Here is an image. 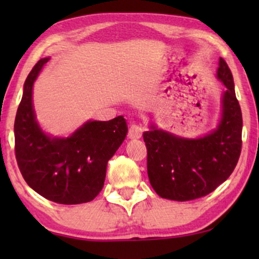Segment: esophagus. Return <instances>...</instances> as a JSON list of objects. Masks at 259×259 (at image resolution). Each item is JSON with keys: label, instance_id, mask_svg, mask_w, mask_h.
I'll use <instances>...</instances> for the list:
<instances>
[{"label": "esophagus", "instance_id": "esophagus-1", "mask_svg": "<svg viewBox=\"0 0 259 259\" xmlns=\"http://www.w3.org/2000/svg\"><path fill=\"white\" fill-rule=\"evenodd\" d=\"M143 132L144 130L141 128L139 125H137V123H132L128 130V138L130 139H139V138H141V136H143Z\"/></svg>", "mask_w": 259, "mask_h": 259}]
</instances>
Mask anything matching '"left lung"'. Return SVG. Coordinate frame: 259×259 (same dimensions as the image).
Returning a JSON list of instances; mask_svg holds the SVG:
<instances>
[{"mask_svg":"<svg viewBox=\"0 0 259 259\" xmlns=\"http://www.w3.org/2000/svg\"><path fill=\"white\" fill-rule=\"evenodd\" d=\"M217 77L225 84L223 114L217 130L198 139H185L151 126L144 132L147 175L165 199L193 200L207 196L231 176L242 151L243 119L233 76L219 59Z\"/></svg>","mask_w":259,"mask_h":259,"instance_id":"left-lung-1","label":"left lung"}]
</instances>
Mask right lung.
I'll return each mask as SVG.
<instances>
[{
  "mask_svg": "<svg viewBox=\"0 0 259 259\" xmlns=\"http://www.w3.org/2000/svg\"><path fill=\"white\" fill-rule=\"evenodd\" d=\"M49 58L33 67L17 108L16 161L26 183L46 199L73 205L93 200L102 190L107 162L125 140L122 115L109 121H87L68 138H52L35 119L33 84Z\"/></svg>",
  "mask_w": 259,
  "mask_h": 259,
  "instance_id": "right-lung-1",
  "label": "right lung"
}]
</instances>
